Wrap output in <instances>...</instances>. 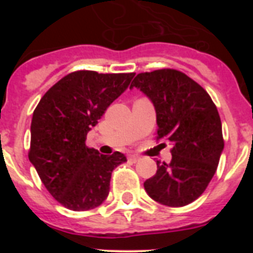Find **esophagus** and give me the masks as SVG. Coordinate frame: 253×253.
<instances>
[{
	"label": "esophagus",
	"mask_w": 253,
	"mask_h": 253,
	"mask_svg": "<svg viewBox=\"0 0 253 253\" xmlns=\"http://www.w3.org/2000/svg\"><path fill=\"white\" fill-rule=\"evenodd\" d=\"M128 160L130 161V162L135 163V162H138V161H139V157H138V156H129Z\"/></svg>",
	"instance_id": "esophagus-1"
}]
</instances>
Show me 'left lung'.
Returning a JSON list of instances; mask_svg holds the SVG:
<instances>
[{"label":"left lung","mask_w":253,"mask_h":253,"mask_svg":"<svg viewBox=\"0 0 253 253\" xmlns=\"http://www.w3.org/2000/svg\"><path fill=\"white\" fill-rule=\"evenodd\" d=\"M137 87L152 101L157 140L172 146L171 162L157 161V172L144 182L147 194L166 207H184L205 191L224 148L222 122L209 93L176 69L139 73Z\"/></svg>","instance_id":"1"}]
</instances>
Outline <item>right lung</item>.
Returning a JSON list of instances; mask_svg holds the SVG:
<instances>
[{"label": "right lung", "instance_id": "add662e5", "mask_svg": "<svg viewBox=\"0 0 253 253\" xmlns=\"http://www.w3.org/2000/svg\"><path fill=\"white\" fill-rule=\"evenodd\" d=\"M134 73H69L42 97L31 120L29 160L59 204L75 211L99 207L110 190L111 172L126 157L86 146L87 133Z\"/></svg>", "mask_w": 253, "mask_h": 253}]
</instances>
